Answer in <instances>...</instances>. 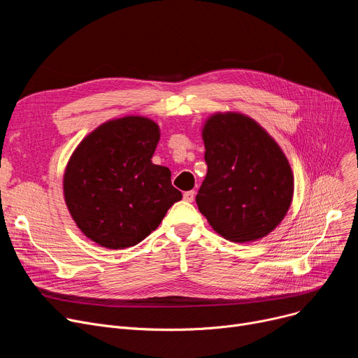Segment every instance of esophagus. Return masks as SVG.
I'll return each mask as SVG.
<instances>
[{
	"instance_id": "obj_1",
	"label": "esophagus",
	"mask_w": 358,
	"mask_h": 358,
	"mask_svg": "<svg viewBox=\"0 0 358 358\" xmlns=\"http://www.w3.org/2000/svg\"><path fill=\"white\" fill-rule=\"evenodd\" d=\"M182 197H184V200H185V201H189V203H192V201L194 200V197H196V192H194V190H190V192H185V193L182 194Z\"/></svg>"
}]
</instances>
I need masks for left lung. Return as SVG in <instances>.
I'll list each match as a JSON object with an SVG mask.
<instances>
[{
    "label": "left lung",
    "mask_w": 358,
    "mask_h": 358,
    "mask_svg": "<svg viewBox=\"0 0 358 358\" xmlns=\"http://www.w3.org/2000/svg\"><path fill=\"white\" fill-rule=\"evenodd\" d=\"M201 138L208 174L196 196L200 213L228 241L267 236L293 200L294 178L285 152L264 127L236 111L212 115Z\"/></svg>",
    "instance_id": "1"
}]
</instances>
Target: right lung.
I'll return each mask as SVG.
<instances>
[{"mask_svg": "<svg viewBox=\"0 0 358 358\" xmlns=\"http://www.w3.org/2000/svg\"><path fill=\"white\" fill-rule=\"evenodd\" d=\"M159 136L154 120L124 116L94 129L71 155L64 174L66 208L99 245H136L182 199L171 184V171L150 161Z\"/></svg>", "mask_w": 358, "mask_h": 358, "instance_id": "add662e5", "label": "right lung"}]
</instances>
